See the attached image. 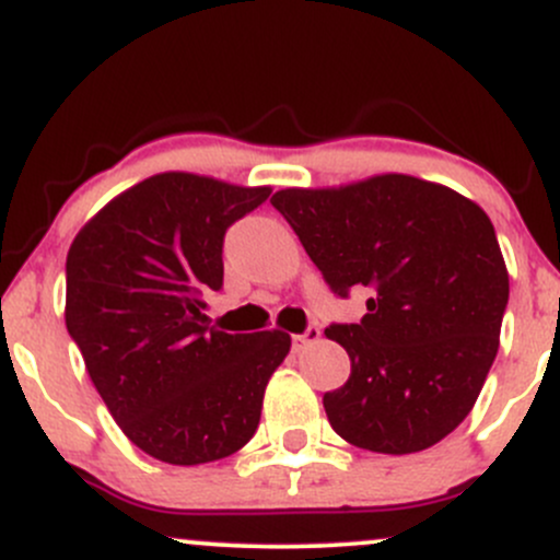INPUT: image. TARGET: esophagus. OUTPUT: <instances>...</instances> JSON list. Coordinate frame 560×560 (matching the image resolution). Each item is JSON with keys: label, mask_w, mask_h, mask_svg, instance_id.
<instances>
[{"label": "esophagus", "mask_w": 560, "mask_h": 560, "mask_svg": "<svg viewBox=\"0 0 560 560\" xmlns=\"http://www.w3.org/2000/svg\"><path fill=\"white\" fill-rule=\"evenodd\" d=\"M319 338V328H306V332H301V336H293V351H301L306 349L310 343H314Z\"/></svg>", "instance_id": "obj_1"}]
</instances>
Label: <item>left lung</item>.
I'll return each mask as SVG.
<instances>
[{
  "mask_svg": "<svg viewBox=\"0 0 560 560\" xmlns=\"http://www.w3.org/2000/svg\"><path fill=\"white\" fill-rule=\"evenodd\" d=\"M272 206L338 296L373 291L362 323L330 325L351 375L323 397L354 447L410 455L466 420L500 347L508 269L474 200L410 174L285 187Z\"/></svg>",
  "mask_w": 560,
  "mask_h": 560,
  "instance_id": "obj_1",
  "label": "left lung"
}]
</instances>
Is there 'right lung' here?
Returning <instances> with one entry per match:
<instances>
[{
	"instance_id": "1",
	"label": "right lung",
	"mask_w": 560,
	"mask_h": 560,
	"mask_svg": "<svg viewBox=\"0 0 560 560\" xmlns=\"http://www.w3.org/2000/svg\"><path fill=\"white\" fill-rule=\"evenodd\" d=\"M269 192L153 174L73 237L66 328L118 429L155 460L200 466L248 444L291 351L282 330L228 332L206 317L203 293L224 280V232Z\"/></svg>"
}]
</instances>
